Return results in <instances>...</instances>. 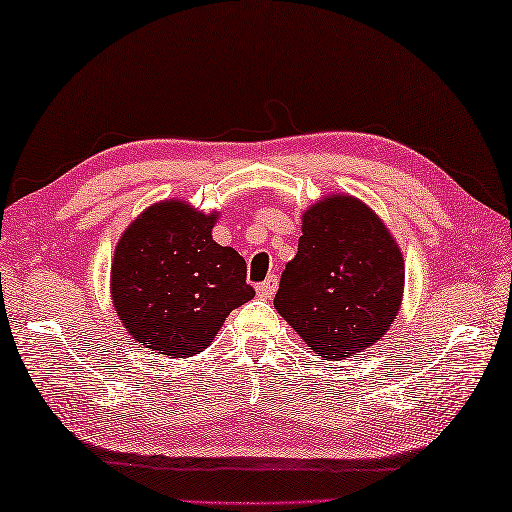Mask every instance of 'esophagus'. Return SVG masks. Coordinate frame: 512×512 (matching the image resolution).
I'll return each mask as SVG.
<instances>
[{"label":"esophagus","instance_id":"esophagus-1","mask_svg":"<svg viewBox=\"0 0 512 512\" xmlns=\"http://www.w3.org/2000/svg\"><path fill=\"white\" fill-rule=\"evenodd\" d=\"M276 288H279V279H276V276H267V281L256 285V292L261 299H272Z\"/></svg>","mask_w":512,"mask_h":512}]
</instances>
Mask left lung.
Instances as JSON below:
<instances>
[{"label": "left lung", "mask_w": 512, "mask_h": 512, "mask_svg": "<svg viewBox=\"0 0 512 512\" xmlns=\"http://www.w3.org/2000/svg\"><path fill=\"white\" fill-rule=\"evenodd\" d=\"M299 251L285 265L274 308L326 360L382 342L405 292V258L387 224L348 193L303 211Z\"/></svg>", "instance_id": "left-lung-1"}]
</instances>
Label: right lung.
<instances>
[{
    "mask_svg": "<svg viewBox=\"0 0 512 512\" xmlns=\"http://www.w3.org/2000/svg\"><path fill=\"white\" fill-rule=\"evenodd\" d=\"M218 218L170 197L143 209L116 242V317L148 351L170 360L202 353L229 312L254 299L245 258L211 236Z\"/></svg>",
    "mask_w": 512,
    "mask_h": 512,
    "instance_id": "add662e5",
    "label": "right lung"
}]
</instances>
